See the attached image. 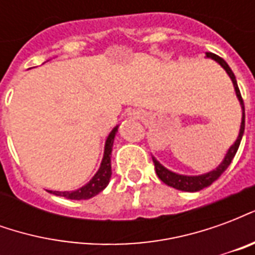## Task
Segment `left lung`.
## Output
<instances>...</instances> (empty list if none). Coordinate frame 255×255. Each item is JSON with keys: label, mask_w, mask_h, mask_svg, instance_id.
Instances as JSON below:
<instances>
[{"label": "left lung", "mask_w": 255, "mask_h": 255, "mask_svg": "<svg viewBox=\"0 0 255 255\" xmlns=\"http://www.w3.org/2000/svg\"><path fill=\"white\" fill-rule=\"evenodd\" d=\"M206 57L213 58L214 61H217L221 67L224 68L225 72L228 73V76H230L231 80H232V83H234L236 97H238V100H239L242 106L241 129H239L238 139L235 140V143L231 146L230 150L227 151V154H225L223 162H221V164H220L214 171H210L208 172V173H203V175H199V176H186V175H179V173H175V172L166 169L164 165H161L160 162L153 157L155 173H157V176L161 179V182H164L165 184H168V186H171V187L173 188H176V190H182V191H188V192L199 191V190L208 187V186H210L212 183L216 182V180L221 176V173H223V172L230 166L232 160H234L236 151H238V149H239V144H241L243 132H245V104H243V100H242V95H241V91H239V87H238V83H236L235 75H234V72H232V69L230 68V65L225 63L224 60H223L221 57L216 56V54H213V53H206Z\"/></svg>", "instance_id": "left-lung-1"}]
</instances>
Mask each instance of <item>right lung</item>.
Instances as JSON below:
<instances>
[{
	"label": "right lung",
	"mask_w": 255,
	"mask_h": 255,
	"mask_svg": "<svg viewBox=\"0 0 255 255\" xmlns=\"http://www.w3.org/2000/svg\"><path fill=\"white\" fill-rule=\"evenodd\" d=\"M117 128L119 126L112 129V132L109 133V136L106 138L105 142V151H104V158L101 162V166L98 172L95 173L93 179L90 180L87 184H84L83 187L78 188L75 191H50L54 195L58 197H65L68 199H90V198L95 197L97 194H100L104 188L109 184L112 176V165H111V154H112V147H113V140L116 136Z\"/></svg>",
	"instance_id": "obj_1"
}]
</instances>
